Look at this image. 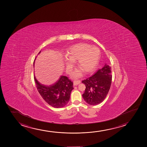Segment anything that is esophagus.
I'll list each match as a JSON object with an SVG mask.
<instances>
[{"label": "esophagus", "instance_id": "esophagus-1", "mask_svg": "<svg viewBox=\"0 0 147 147\" xmlns=\"http://www.w3.org/2000/svg\"><path fill=\"white\" fill-rule=\"evenodd\" d=\"M80 82L81 81L80 80L74 81V82H73V84H74V86H76V85H78L79 84H80Z\"/></svg>", "mask_w": 147, "mask_h": 147}]
</instances>
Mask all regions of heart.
<instances>
[{"instance_id":"1","label":"heart","mask_w":147,"mask_h":147,"mask_svg":"<svg viewBox=\"0 0 147 147\" xmlns=\"http://www.w3.org/2000/svg\"><path fill=\"white\" fill-rule=\"evenodd\" d=\"M100 55V50L95 47L90 45L80 43L71 47L67 50V69L69 70L72 66L71 62L77 61V67L85 74H88L94 70L98 64ZM81 73L77 71L74 73L73 77L78 78L81 76Z\"/></svg>"}]
</instances>
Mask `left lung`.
<instances>
[{
	"label": "left lung",
	"instance_id": "left-lung-1",
	"mask_svg": "<svg viewBox=\"0 0 147 147\" xmlns=\"http://www.w3.org/2000/svg\"><path fill=\"white\" fill-rule=\"evenodd\" d=\"M111 67L105 65L92 76L82 81L86 88L83 98L89 105H98L106 98L111 88L112 80Z\"/></svg>",
	"mask_w": 147,
	"mask_h": 147
}]
</instances>
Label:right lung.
I'll return each instance as SVG.
<instances>
[{"mask_svg": "<svg viewBox=\"0 0 147 147\" xmlns=\"http://www.w3.org/2000/svg\"><path fill=\"white\" fill-rule=\"evenodd\" d=\"M40 53V51L38 54ZM34 79L38 93L43 99L51 107L61 108L68 103L71 92L74 88L73 83L67 77L61 76L54 84L50 86L41 84L35 77Z\"/></svg>", "mask_w": 147, "mask_h": 147, "instance_id": "add662e5", "label": "right lung"}]
</instances>
